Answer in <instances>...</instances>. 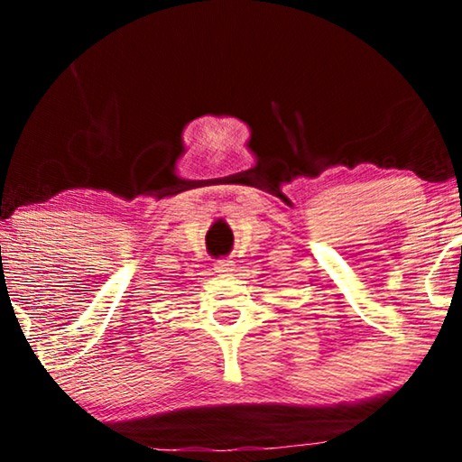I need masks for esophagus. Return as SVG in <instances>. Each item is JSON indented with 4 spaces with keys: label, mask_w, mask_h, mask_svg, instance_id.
<instances>
[{
    "label": "esophagus",
    "mask_w": 462,
    "mask_h": 462,
    "mask_svg": "<svg viewBox=\"0 0 462 462\" xmlns=\"http://www.w3.org/2000/svg\"><path fill=\"white\" fill-rule=\"evenodd\" d=\"M217 273H231V271H236V267H233V261H218L217 263Z\"/></svg>",
    "instance_id": "1"
}]
</instances>
